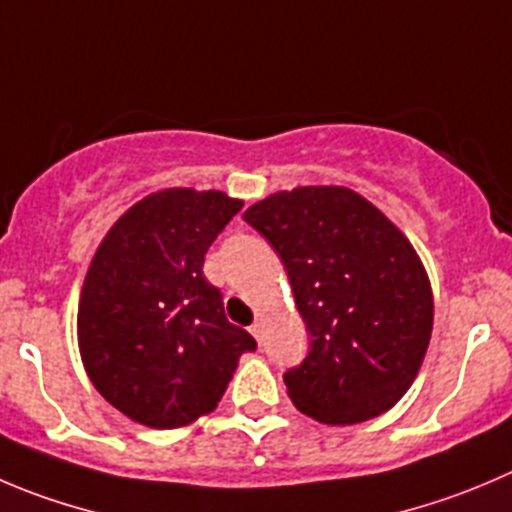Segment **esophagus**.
Returning a JSON list of instances; mask_svg holds the SVG:
<instances>
[{
    "mask_svg": "<svg viewBox=\"0 0 512 512\" xmlns=\"http://www.w3.org/2000/svg\"><path fill=\"white\" fill-rule=\"evenodd\" d=\"M248 332L256 337V342H261V324H251V326H248Z\"/></svg>",
    "mask_w": 512,
    "mask_h": 512,
    "instance_id": "34e87169",
    "label": "esophagus"
}]
</instances>
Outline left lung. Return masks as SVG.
<instances>
[{
  "label": "left lung",
  "mask_w": 512,
  "mask_h": 512,
  "mask_svg": "<svg viewBox=\"0 0 512 512\" xmlns=\"http://www.w3.org/2000/svg\"><path fill=\"white\" fill-rule=\"evenodd\" d=\"M243 221L279 253L309 352L284 374L289 397L324 425H357L415 382L432 334L420 256L359 193L306 186L253 203Z\"/></svg>",
  "instance_id": "obj_1"
}]
</instances>
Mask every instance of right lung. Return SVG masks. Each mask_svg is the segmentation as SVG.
I'll use <instances>...</instances> for the list:
<instances>
[{"mask_svg":"<svg viewBox=\"0 0 512 512\" xmlns=\"http://www.w3.org/2000/svg\"><path fill=\"white\" fill-rule=\"evenodd\" d=\"M241 208L226 193L170 188L135 203L97 248L77 314L80 354L97 392L140 425L173 430L208 415L238 357L256 349L203 276L208 248Z\"/></svg>","mask_w":512,"mask_h":512,"instance_id":"right-lung-1","label":"right lung"}]
</instances>
